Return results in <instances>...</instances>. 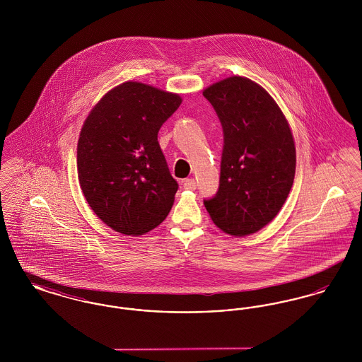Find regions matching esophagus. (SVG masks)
I'll return each instance as SVG.
<instances>
[{
  "label": "esophagus",
  "instance_id": "34e87169",
  "mask_svg": "<svg viewBox=\"0 0 362 362\" xmlns=\"http://www.w3.org/2000/svg\"><path fill=\"white\" fill-rule=\"evenodd\" d=\"M183 189H197V182L192 179V177H189V179H185L183 180Z\"/></svg>",
  "mask_w": 362,
  "mask_h": 362
}]
</instances>
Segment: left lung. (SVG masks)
Listing matches in <instances>:
<instances>
[{
    "mask_svg": "<svg viewBox=\"0 0 362 362\" xmlns=\"http://www.w3.org/2000/svg\"><path fill=\"white\" fill-rule=\"evenodd\" d=\"M223 126L220 186L204 199L213 223L245 236L269 224L294 180L296 149L286 118L257 83L233 76L204 90Z\"/></svg>",
    "mask_w": 362,
    "mask_h": 362,
    "instance_id": "left-lung-1",
    "label": "left lung"
}]
</instances>
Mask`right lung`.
I'll use <instances>...</instances> for the list:
<instances>
[{"instance_id":"obj_1","label":"right lung","mask_w":362,"mask_h":362,"mask_svg":"<svg viewBox=\"0 0 362 362\" xmlns=\"http://www.w3.org/2000/svg\"><path fill=\"white\" fill-rule=\"evenodd\" d=\"M179 95L127 81L93 107L77 145L78 182L95 214L123 235H142L168 216L177 182L157 134Z\"/></svg>"}]
</instances>
